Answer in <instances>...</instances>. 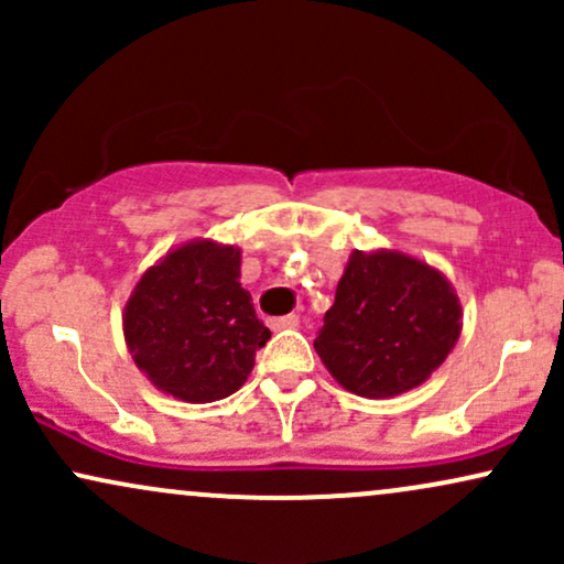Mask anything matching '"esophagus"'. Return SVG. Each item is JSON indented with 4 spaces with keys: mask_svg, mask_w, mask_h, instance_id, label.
Segmentation results:
<instances>
[{
    "mask_svg": "<svg viewBox=\"0 0 564 564\" xmlns=\"http://www.w3.org/2000/svg\"><path fill=\"white\" fill-rule=\"evenodd\" d=\"M268 323H270V328H273V332H281V328H296V326H300V318H296V315H281V318H270Z\"/></svg>",
    "mask_w": 564,
    "mask_h": 564,
    "instance_id": "esophagus-1",
    "label": "esophagus"
}]
</instances>
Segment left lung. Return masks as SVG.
<instances>
[{"mask_svg":"<svg viewBox=\"0 0 564 564\" xmlns=\"http://www.w3.org/2000/svg\"><path fill=\"white\" fill-rule=\"evenodd\" d=\"M458 336L462 302L437 268L394 249H355L315 352L347 392L381 400L422 387Z\"/></svg>","mask_w":564,"mask_h":564,"instance_id":"obj_1","label":"left lung"}]
</instances>
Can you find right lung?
Wrapping results in <instances>:
<instances>
[{"mask_svg": "<svg viewBox=\"0 0 564 564\" xmlns=\"http://www.w3.org/2000/svg\"><path fill=\"white\" fill-rule=\"evenodd\" d=\"M134 366L185 403L241 390L270 328L241 286V249L212 238L174 246L140 275L121 315Z\"/></svg>", "mask_w": 564, "mask_h": 564, "instance_id": "add662e5", "label": "right lung"}]
</instances>
